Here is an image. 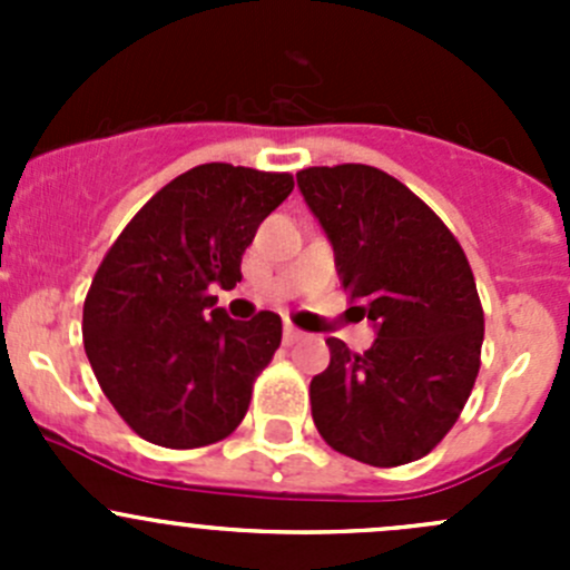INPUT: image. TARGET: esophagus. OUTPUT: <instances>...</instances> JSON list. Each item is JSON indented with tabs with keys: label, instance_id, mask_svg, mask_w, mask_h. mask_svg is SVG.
<instances>
[{
	"label": "esophagus",
	"instance_id": "34e87169",
	"mask_svg": "<svg viewBox=\"0 0 570 570\" xmlns=\"http://www.w3.org/2000/svg\"><path fill=\"white\" fill-rule=\"evenodd\" d=\"M301 338H306V333L297 331L295 325H289V322H286V325H284V342L295 344V342H301Z\"/></svg>",
	"mask_w": 570,
	"mask_h": 570
}]
</instances>
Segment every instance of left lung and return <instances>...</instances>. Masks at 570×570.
<instances>
[{
	"label": "left lung",
	"mask_w": 570,
	"mask_h": 570,
	"mask_svg": "<svg viewBox=\"0 0 570 570\" xmlns=\"http://www.w3.org/2000/svg\"><path fill=\"white\" fill-rule=\"evenodd\" d=\"M297 187L377 336L361 355L327 338L331 364L308 392L314 424L361 463L419 461L458 422L480 372L485 320L469 258L422 198L370 165L306 168Z\"/></svg>",
	"instance_id": "1"
}]
</instances>
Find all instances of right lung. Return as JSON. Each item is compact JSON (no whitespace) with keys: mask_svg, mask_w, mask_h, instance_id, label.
Returning a JSON list of instances; mask_svg holds the SVG:
<instances>
[{"mask_svg":"<svg viewBox=\"0 0 570 570\" xmlns=\"http://www.w3.org/2000/svg\"><path fill=\"white\" fill-rule=\"evenodd\" d=\"M292 187L289 174L198 165L165 184L107 250L85 297V353L140 439L195 450L245 419L281 317L232 320L209 286L243 281L245 248Z\"/></svg>","mask_w":570,"mask_h":570,"instance_id":"1","label":"right lung"}]
</instances>
